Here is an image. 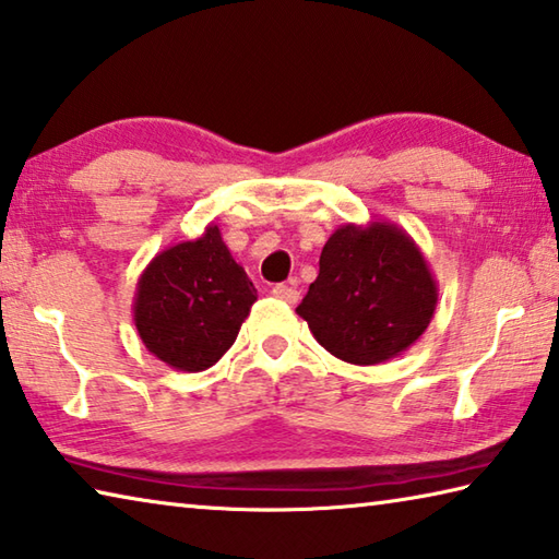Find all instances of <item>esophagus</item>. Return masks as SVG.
<instances>
[{
    "instance_id": "1",
    "label": "esophagus",
    "mask_w": 559,
    "mask_h": 559,
    "mask_svg": "<svg viewBox=\"0 0 559 559\" xmlns=\"http://www.w3.org/2000/svg\"><path fill=\"white\" fill-rule=\"evenodd\" d=\"M273 296H276L278 300H283V302H288V306H296V302L300 300V290L293 286H288V283H278V286H273Z\"/></svg>"
}]
</instances>
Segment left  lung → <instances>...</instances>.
Segmentation results:
<instances>
[{
	"label": "left lung",
	"mask_w": 559,
	"mask_h": 559,
	"mask_svg": "<svg viewBox=\"0 0 559 559\" xmlns=\"http://www.w3.org/2000/svg\"><path fill=\"white\" fill-rule=\"evenodd\" d=\"M438 308V281L420 247L385 219L342 225L296 312L342 361L371 367L420 340Z\"/></svg>",
	"instance_id": "obj_1"
}]
</instances>
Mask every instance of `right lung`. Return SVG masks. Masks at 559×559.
Returning a JSON list of instances; mask_svg holds the SVG:
<instances>
[{"label": "right lung", "instance_id": "right-lung-1", "mask_svg": "<svg viewBox=\"0 0 559 559\" xmlns=\"http://www.w3.org/2000/svg\"><path fill=\"white\" fill-rule=\"evenodd\" d=\"M257 302L247 271L217 225L158 251L139 276L134 324L156 359L176 371H205L235 344Z\"/></svg>", "mask_w": 559, "mask_h": 559}]
</instances>
